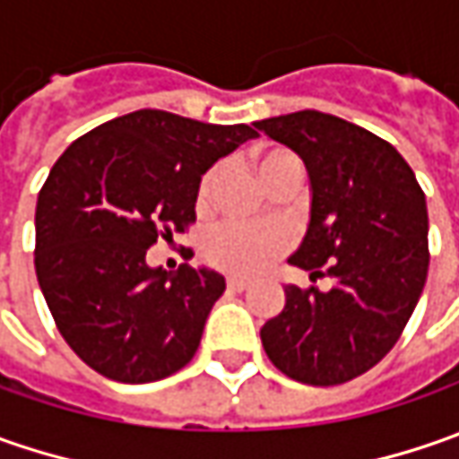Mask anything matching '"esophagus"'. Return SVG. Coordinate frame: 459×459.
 Instances as JSON below:
<instances>
[{
  "mask_svg": "<svg viewBox=\"0 0 459 459\" xmlns=\"http://www.w3.org/2000/svg\"><path fill=\"white\" fill-rule=\"evenodd\" d=\"M227 289L235 293L247 291L250 289V281H245V278H227Z\"/></svg>",
  "mask_w": 459,
  "mask_h": 459,
  "instance_id": "esophagus-1",
  "label": "esophagus"
}]
</instances>
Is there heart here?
<instances>
[{
  "label": "heart",
  "instance_id": "b5f03b06",
  "mask_svg": "<svg viewBox=\"0 0 459 459\" xmlns=\"http://www.w3.org/2000/svg\"><path fill=\"white\" fill-rule=\"evenodd\" d=\"M250 163L260 176V181L273 188L281 181H301L304 168L301 160L286 148L278 145H257L250 151ZM220 170L212 168L199 184V206L209 204V194L214 188ZM291 247V232L281 224H239L224 221L209 232L204 242V255L212 265L227 273L255 275L263 273L275 257H281Z\"/></svg>",
  "mask_w": 459,
  "mask_h": 459
}]
</instances>
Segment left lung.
<instances>
[{
    "label": "left lung",
    "mask_w": 459,
    "mask_h": 459,
    "mask_svg": "<svg viewBox=\"0 0 459 459\" xmlns=\"http://www.w3.org/2000/svg\"><path fill=\"white\" fill-rule=\"evenodd\" d=\"M308 170L311 220L289 257L329 291L286 286V307L260 329L281 373L340 385L378 365L398 342L429 271V217L401 152L358 125L304 109L255 122Z\"/></svg>",
    "instance_id": "obj_1"
}]
</instances>
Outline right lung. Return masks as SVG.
Returning <instances> with one entry per match:
<instances>
[{
    "label": "right lung",
    "instance_id": "add662e5",
    "mask_svg": "<svg viewBox=\"0 0 459 459\" xmlns=\"http://www.w3.org/2000/svg\"><path fill=\"white\" fill-rule=\"evenodd\" d=\"M255 134L140 109L79 137L50 168L35 273L63 340L104 378L152 383L196 355L224 278L191 265L168 273L145 255L196 221L204 173Z\"/></svg>",
    "mask_w": 459,
    "mask_h": 459
}]
</instances>
